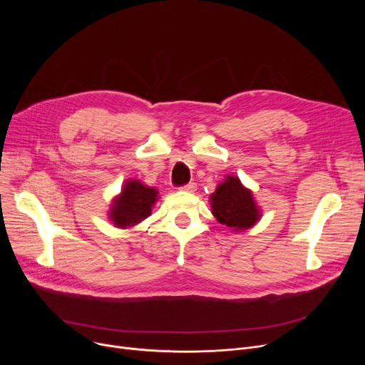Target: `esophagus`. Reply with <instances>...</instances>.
Instances as JSON below:
<instances>
[{
	"mask_svg": "<svg viewBox=\"0 0 365 365\" xmlns=\"http://www.w3.org/2000/svg\"><path fill=\"white\" fill-rule=\"evenodd\" d=\"M180 189H182V190H186V192H194V190L197 189V183L189 182V183H186V185L180 186Z\"/></svg>",
	"mask_w": 365,
	"mask_h": 365,
	"instance_id": "obj_1",
	"label": "esophagus"
}]
</instances>
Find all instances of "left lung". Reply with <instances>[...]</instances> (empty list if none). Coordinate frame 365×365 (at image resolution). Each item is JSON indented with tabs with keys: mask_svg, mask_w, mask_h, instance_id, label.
Listing matches in <instances>:
<instances>
[{
	"mask_svg": "<svg viewBox=\"0 0 365 365\" xmlns=\"http://www.w3.org/2000/svg\"><path fill=\"white\" fill-rule=\"evenodd\" d=\"M210 200L217 220L235 231L248 229L260 217L252 192L234 176H227Z\"/></svg>",
	"mask_w": 365,
	"mask_h": 365,
	"instance_id": "obj_1",
	"label": "left lung"
}]
</instances>
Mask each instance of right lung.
<instances>
[{"instance_id": "1", "label": "right lung", "mask_w": 365, "mask_h": 365, "mask_svg": "<svg viewBox=\"0 0 365 365\" xmlns=\"http://www.w3.org/2000/svg\"><path fill=\"white\" fill-rule=\"evenodd\" d=\"M157 194L158 190L148 187L138 180L127 182L120 198L112 207L110 219L120 227L140 223L150 215V207L157 201Z\"/></svg>"}]
</instances>
